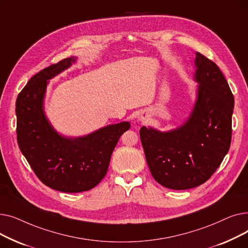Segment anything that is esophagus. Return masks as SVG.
<instances>
[{
    "instance_id": "esophagus-1",
    "label": "esophagus",
    "mask_w": 248,
    "mask_h": 248,
    "mask_svg": "<svg viewBox=\"0 0 248 248\" xmlns=\"http://www.w3.org/2000/svg\"><path fill=\"white\" fill-rule=\"evenodd\" d=\"M140 120H142V121L146 120V116H140Z\"/></svg>"
}]
</instances>
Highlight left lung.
<instances>
[{"mask_svg": "<svg viewBox=\"0 0 248 248\" xmlns=\"http://www.w3.org/2000/svg\"><path fill=\"white\" fill-rule=\"evenodd\" d=\"M198 97L189 120L171 132L142 126L140 137L154 179L173 190L197 187L217 170L228 153L234 97L217 65L196 53Z\"/></svg>", "mask_w": 248, "mask_h": 248, "instance_id": "8db88e82", "label": "left lung"}]
</instances>
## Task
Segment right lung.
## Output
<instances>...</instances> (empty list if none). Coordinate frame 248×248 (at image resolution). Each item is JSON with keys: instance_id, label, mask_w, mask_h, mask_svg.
<instances>
[{"instance_id": "obj_1", "label": "right lung", "mask_w": 248, "mask_h": 248, "mask_svg": "<svg viewBox=\"0 0 248 248\" xmlns=\"http://www.w3.org/2000/svg\"><path fill=\"white\" fill-rule=\"evenodd\" d=\"M75 62L65 58L35 74L16 101L17 140L43 184L60 192L78 193L95 187L106 176L111 154L129 123L108 125L82 138L66 139L52 127L43 111L48 79Z\"/></svg>"}]
</instances>
